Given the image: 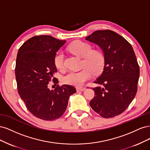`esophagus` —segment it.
Masks as SVG:
<instances>
[{
	"label": "esophagus",
	"mask_w": 150,
	"mask_h": 150,
	"mask_svg": "<svg viewBox=\"0 0 150 150\" xmlns=\"http://www.w3.org/2000/svg\"><path fill=\"white\" fill-rule=\"evenodd\" d=\"M86 88L85 87H79V88H77L76 90L78 91H84V90H86Z\"/></svg>",
	"instance_id": "1"
}]
</instances>
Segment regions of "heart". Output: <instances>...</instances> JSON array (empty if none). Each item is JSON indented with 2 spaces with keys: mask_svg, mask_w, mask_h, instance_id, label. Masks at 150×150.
Returning <instances> with one entry per match:
<instances>
[{
  "mask_svg": "<svg viewBox=\"0 0 150 150\" xmlns=\"http://www.w3.org/2000/svg\"><path fill=\"white\" fill-rule=\"evenodd\" d=\"M91 44L81 40L72 43L69 47L71 52L84 57L83 69L79 71H71L63 76L62 82L72 86H81L92 78L93 72L99 73L103 69L105 62L104 54L99 50H92ZM65 55L61 50L57 52L54 56V64L59 70H63L65 67Z\"/></svg>",
  "mask_w": 150,
  "mask_h": 150,
  "instance_id": "b5f03b06",
  "label": "heart"
}]
</instances>
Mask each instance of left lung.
Returning a JSON list of instances; mask_svg holds the SVG:
<instances>
[{"instance_id":"obj_1","label":"left lung","mask_w":150,"mask_h":150,"mask_svg":"<svg viewBox=\"0 0 150 150\" xmlns=\"http://www.w3.org/2000/svg\"><path fill=\"white\" fill-rule=\"evenodd\" d=\"M86 39L101 47L105 58L102 74L94 81L101 86L92 88L95 96L90 106L105 118L120 115L138 90L139 67L133 49L123 37L108 29L95 31Z\"/></svg>"}]
</instances>
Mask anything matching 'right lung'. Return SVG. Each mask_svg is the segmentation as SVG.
I'll list each match as a JSON object with an SVG mask.
<instances>
[{
	"instance_id": "1",
	"label": "right lung",
	"mask_w": 150,
	"mask_h": 150,
	"mask_svg": "<svg viewBox=\"0 0 150 150\" xmlns=\"http://www.w3.org/2000/svg\"><path fill=\"white\" fill-rule=\"evenodd\" d=\"M66 43L51 35H36L22 45L17 52L15 68L18 93L29 111L38 118L52 121L65 112L69 96L76 92L74 86L57 85L48 88L57 72L54 56Z\"/></svg>"
}]
</instances>
